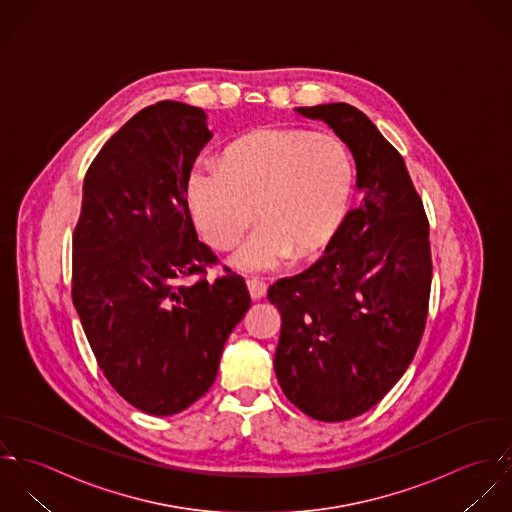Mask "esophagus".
Masks as SVG:
<instances>
[{
  "label": "esophagus",
  "instance_id": "esophagus-1",
  "mask_svg": "<svg viewBox=\"0 0 512 512\" xmlns=\"http://www.w3.org/2000/svg\"><path fill=\"white\" fill-rule=\"evenodd\" d=\"M247 289H249V295H251L253 301H259V299H263L267 295V285L263 281H259V279H249L247 281Z\"/></svg>",
  "mask_w": 512,
  "mask_h": 512
}]
</instances>
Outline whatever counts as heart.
Wrapping results in <instances>:
<instances>
[{
  "label": "heart",
  "instance_id": "b5f03b06",
  "mask_svg": "<svg viewBox=\"0 0 512 512\" xmlns=\"http://www.w3.org/2000/svg\"><path fill=\"white\" fill-rule=\"evenodd\" d=\"M354 186L346 146L305 128H265L233 142L223 162L200 158L188 176V198L205 239L237 243L231 263L245 273L279 267L291 253L305 259L336 233Z\"/></svg>",
  "mask_w": 512,
  "mask_h": 512
}]
</instances>
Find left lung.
Masks as SVG:
<instances>
[{"instance_id":"8db88e82","label":"left lung","mask_w":512,"mask_h":512,"mask_svg":"<svg viewBox=\"0 0 512 512\" xmlns=\"http://www.w3.org/2000/svg\"><path fill=\"white\" fill-rule=\"evenodd\" d=\"M297 112L348 146L362 200L314 265L271 285L283 318L275 374L312 419L346 421L374 408L415 356L431 289L429 223L402 154L364 112L346 103Z\"/></svg>"}]
</instances>
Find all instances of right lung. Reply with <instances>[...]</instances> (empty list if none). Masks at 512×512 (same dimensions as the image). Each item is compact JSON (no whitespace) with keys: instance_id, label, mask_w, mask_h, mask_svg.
<instances>
[{"instance_id":"add662e5","label":"right lung","mask_w":512,"mask_h":512,"mask_svg":"<svg viewBox=\"0 0 512 512\" xmlns=\"http://www.w3.org/2000/svg\"><path fill=\"white\" fill-rule=\"evenodd\" d=\"M205 120L174 101L134 114L89 166L73 233V305L87 340L110 386L150 415L204 396L251 307L243 277H204L217 257L198 239L186 196L211 138Z\"/></svg>"}]
</instances>
